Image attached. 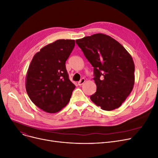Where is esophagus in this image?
<instances>
[{
	"instance_id": "1",
	"label": "esophagus",
	"mask_w": 158,
	"mask_h": 158,
	"mask_svg": "<svg viewBox=\"0 0 158 158\" xmlns=\"http://www.w3.org/2000/svg\"><path fill=\"white\" fill-rule=\"evenodd\" d=\"M85 81V80L84 79V78H81L79 81H78V85H83L84 84V82Z\"/></svg>"
}]
</instances>
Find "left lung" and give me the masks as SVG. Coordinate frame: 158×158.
Wrapping results in <instances>:
<instances>
[{
	"label": "left lung",
	"mask_w": 158,
	"mask_h": 158,
	"mask_svg": "<svg viewBox=\"0 0 158 158\" xmlns=\"http://www.w3.org/2000/svg\"><path fill=\"white\" fill-rule=\"evenodd\" d=\"M94 67L96 92L91 101L104 110L122 106L134 84L135 66L131 55L110 36L96 33L76 40Z\"/></svg>",
	"instance_id": "8db88e82"
}]
</instances>
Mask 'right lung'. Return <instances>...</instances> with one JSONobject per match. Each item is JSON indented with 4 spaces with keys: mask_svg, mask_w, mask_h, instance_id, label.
Here are the masks:
<instances>
[{
    "mask_svg": "<svg viewBox=\"0 0 158 158\" xmlns=\"http://www.w3.org/2000/svg\"><path fill=\"white\" fill-rule=\"evenodd\" d=\"M74 45V40H57L36 52L29 66L27 93L35 106L48 113H55L65 107L76 87L65 67Z\"/></svg>",
    "mask_w": 158,
    "mask_h": 158,
    "instance_id": "obj_1",
    "label": "right lung"
}]
</instances>
